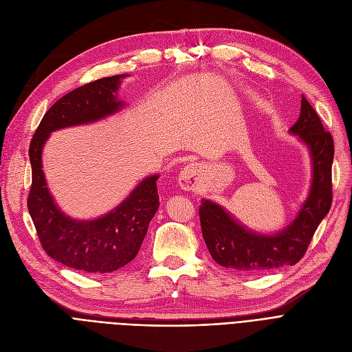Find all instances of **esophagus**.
Masks as SVG:
<instances>
[{"mask_svg": "<svg viewBox=\"0 0 352 352\" xmlns=\"http://www.w3.org/2000/svg\"><path fill=\"white\" fill-rule=\"evenodd\" d=\"M199 170H198V165L191 162L187 166H184V170L181 171L179 177H178V182L181 188L191 191L197 187L198 179H199Z\"/></svg>", "mask_w": 352, "mask_h": 352, "instance_id": "1", "label": "esophagus"}]
</instances>
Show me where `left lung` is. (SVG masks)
Returning a JSON list of instances; mask_svg holds the SVG:
<instances>
[{
	"label": "left lung",
	"instance_id": "1",
	"mask_svg": "<svg viewBox=\"0 0 352 352\" xmlns=\"http://www.w3.org/2000/svg\"><path fill=\"white\" fill-rule=\"evenodd\" d=\"M289 131L309 148L312 158L311 192L297 218L275 235H260L245 230L208 199L199 206L201 231L214 261L226 268L247 274L265 272L284 265H295L308 250L322 218L332 204V160L334 140L305 97L301 114Z\"/></svg>",
	"mask_w": 352,
	"mask_h": 352
}]
</instances>
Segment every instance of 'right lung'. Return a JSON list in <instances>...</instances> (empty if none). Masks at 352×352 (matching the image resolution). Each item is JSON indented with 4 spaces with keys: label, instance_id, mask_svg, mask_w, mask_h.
<instances>
[{
    "label": "right lung",
    "instance_id": "add662e5",
    "mask_svg": "<svg viewBox=\"0 0 352 352\" xmlns=\"http://www.w3.org/2000/svg\"><path fill=\"white\" fill-rule=\"evenodd\" d=\"M122 77L100 78L61 97L47 111L30 144L32 182L27 206L36 235L52 260L84 272H113L137 256L160 206L158 175L141 181L114 211L98 219L77 221L54 204L41 170V153L55 129L97 121L118 111L122 102L116 92Z\"/></svg>",
    "mask_w": 352,
    "mask_h": 352
}]
</instances>
